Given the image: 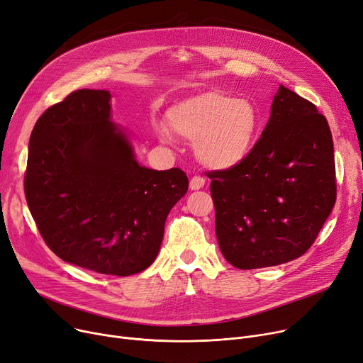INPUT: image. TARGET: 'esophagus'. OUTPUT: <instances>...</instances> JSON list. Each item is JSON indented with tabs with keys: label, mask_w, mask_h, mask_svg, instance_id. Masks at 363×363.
<instances>
[{
	"label": "esophagus",
	"mask_w": 363,
	"mask_h": 363,
	"mask_svg": "<svg viewBox=\"0 0 363 363\" xmlns=\"http://www.w3.org/2000/svg\"><path fill=\"white\" fill-rule=\"evenodd\" d=\"M206 185V181L201 177H193L191 181H189V188L193 189V191H197V189H201Z\"/></svg>",
	"instance_id": "esophagus-1"
}]
</instances>
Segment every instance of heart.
Instances as JSON below:
<instances>
[{
    "mask_svg": "<svg viewBox=\"0 0 363 363\" xmlns=\"http://www.w3.org/2000/svg\"><path fill=\"white\" fill-rule=\"evenodd\" d=\"M167 123L177 135L194 143L196 156L204 166L218 170L241 164L259 133L255 106L220 91L199 92L179 101L167 111ZM159 137L172 141L164 126L159 128Z\"/></svg>",
    "mask_w": 363,
    "mask_h": 363,
    "instance_id": "1",
    "label": "heart"
}]
</instances>
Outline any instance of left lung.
I'll use <instances>...</instances> for the list:
<instances>
[{"mask_svg":"<svg viewBox=\"0 0 363 363\" xmlns=\"http://www.w3.org/2000/svg\"><path fill=\"white\" fill-rule=\"evenodd\" d=\"M207 177L228 262L257 269L294 260L309 250L335 204L328 122L315 104L279 85L250 156Z\"/></svg>","mask_w":363,"mask_h":363,"instance_id":"left-lung-1","label":"left lung"}]
</instances>
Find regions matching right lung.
Here are the masks:
<instances>
[{
  "label": "right lung",
  "mask_w": 363,
  "mask_h": 363,
  "mask_svg": "<svg viewBox=\"0 0 363 363\" xmlns=\"http://www.w3.org/2000/svg\"><path fill=\"white\" fill-rule=\"evenodd\" d=\"M110 99L107 89H78L44 111L30 133L25 194L60 259L128 277L156 260L188 178L138 163L128 133L111 122Z\"/></svg>",
  "instance_id": "right-lung-1"
}]
</instances>
